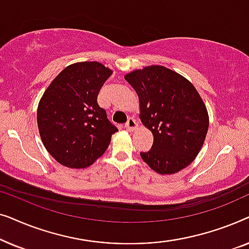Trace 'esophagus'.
<instances>
[{
	"mask_svg": "<svg viewBox=\"0 0 249 249\" xmlns=\"http://www.w3.org/2000/svg\"><path fill=\"white\" fill-rule=\"evenodd\" d=\"M124 128L128 129V130H134L135 128H137V122H136L134 118L130 117L124 124Z\"/></svg>",
	"mask_w": 249,
	"mask_h": 249,
	"instance_id": "1",
	"label": "esophagus"
}]
</instances>
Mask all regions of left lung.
I'll use <instances>...</instances> for the list:
<instances>
[{"label":"left lung","instance_id":"8db88e82","mask_svg":"<svg viewBox=\"0 0 249 249\" xmlns=\"http://www.w3.org/2000/svg\"><path fill=\"white\" fill-rule=\"evenodd\" d=\"M139 97L141 120L154 136L142 161L160 175L185 169L202 148L209 114L196 88L179 73L162 66L125 74Z\"/></svg>","mask_w":249,"mask_h":249}]
</instances>
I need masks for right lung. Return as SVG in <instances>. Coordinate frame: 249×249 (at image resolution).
I'll return each mask as SVG.
<instances>
[{
    "instance_id": "right-lung-1",
    "label": "right lung",
    "mask_w": 249,
    "mask_h": 249,
    "mask_svg": "<svg viewBox=\"0 0 249 249\" xmlns=\"http://www.w3.org/2000/svg\"><path fill=\"white\" fill-rule=\"evenodd\" d=\"M112 74L100 62H80L57 74L40 98L37 124L47 152L68 168L89 166L107 151L118 128L97 104Z\"/></svg>"
}]
</instances>
